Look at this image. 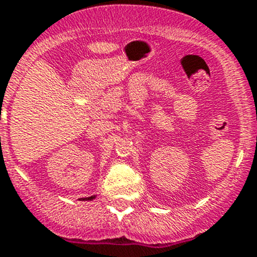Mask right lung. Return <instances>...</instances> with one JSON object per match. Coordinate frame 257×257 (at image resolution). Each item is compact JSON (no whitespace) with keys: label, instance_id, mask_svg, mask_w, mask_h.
Here are the masks:
<instances>
[{"label":"right lung","instance_id":"1","mask_svg":"<svg viewBox=\"0 0 257 257\" xmlns=\"http://www.w3.org/2000/svg\"><path fill=\"white\" fill-rule=\"evenodd\" d=\"M95 196H89V198H83L82 200H92V199H94Z\"/></svg>","mask_w":257,"mask_h":257}]
</instances>
